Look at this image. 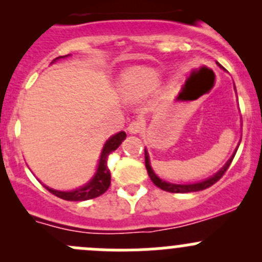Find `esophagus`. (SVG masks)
<instances>
[{"instance_id": "34e87169", "label": "esophagus", "mask_w": 262, "mask_h": 262, "mask_svg": "<svg viewBox=\"0 0 262 262\" xmlns=\"http://www.w3.org/2000/svg\"><path fill=\"white\" fill-rule=\"evenodd\" d=\"M128 130L130 134L141 133V132L143 130V123H142L141 120H138V119H136V120H133L130 124H129Z\"/></svg>"}]
</instances>
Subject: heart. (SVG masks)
<instances>
[{
  "instance_id": "b5f03b06",
  "label": "heart",
  "mask_w": 262,
  "mask_h": 262,
  "mask_svg": "<svg viewBox=\"0 0 262 262\" xmlns=\"http://www.w3.org/2000/svg\"><path fill=\"white\" fill-rule=\"evenodd\" d=\"M160 82L158 73L148 67H134L121 75L119 86L124 97L138 100L155 91Z\"/></svg>"
}]
</instances>
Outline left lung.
I'll use <instances>...</instances> for the list:
<instances>
[{
    "label": "left lung",
    "mask_w": 262,
    "mask_h": 262,
    "mask_svg": "<svg viewBox=\"0 0 262 262\" xmlns=\"http://www.w3.org/2000/svg\"><path fill=\"white\" fill-rule=\"evenodd\" d=\"M218 66L221 68H223L221 64H219V63H218ZM223 70H224V68H223ZM238 146H239V144H238ZM237 149H238V147H237ZM237 149L234 150V153H233V155H232V157L229 158L228 161H227L226 165H224L223 167H222L221 170H219L218 172L215 173V175H213L212 178L207 179V180H204V181L196 182V184H184V185H180V184H171V182H166V181L161 180V179L158 178V176L156 175L155 172H153L152 167H150V165H149V156H148V152H147L146 149H144V158H146V160H144V161H146V168H147L148 175H149L150 180H152V182L156 185V186H158V187H160V189L165 190V191H168V192H192V191H200V190L208 189V187L212 186L213 184H215V182L218 181L219 179H221L222 176L224 175V172H226V171L228 170L229 165H231L232 161H233L234 155H236Z\"/></svg>",
    "instance_id": "left-lung-1"
}]
</instances>
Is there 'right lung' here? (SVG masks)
I'll list each match as a JSON object with an SVG mask.
<instances>
[{"mask_svg":"<svg viewBox=\"0 0 262 262\" xmlns=\"http://www.w3.org/2000/svg\"><path fill=\"white\" fill-rule=\"evenodd\" d=\"M68 55L55 58L53 62H55V60L59 59V58L68 57ZM125 132H119L115 136L110 137V138L107 139L106 143H105V146L101 150V156H100L96 173H95L94 178L87 182L84 186L80 187V189L72 190V191H58V190L50 189V187L44 185L46 189L48 190L49 192H52L53 195H55V196L60 198V199L68 200V202H83V200L94 199V198L102 195L107 189H109L110 182H112V175H110V170L109 167H107V157H109V155L113 150H115L116 148L120 146L121 142L125 139Z\"/></svg>","mask_w":262,"mask_h":262,"instance_id":"obj_1","label":"right lung"}]
</instances>
